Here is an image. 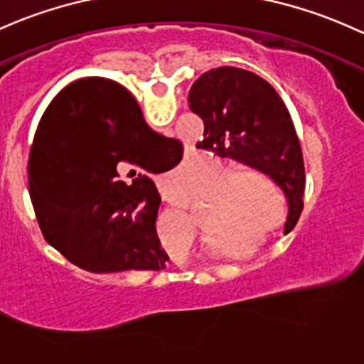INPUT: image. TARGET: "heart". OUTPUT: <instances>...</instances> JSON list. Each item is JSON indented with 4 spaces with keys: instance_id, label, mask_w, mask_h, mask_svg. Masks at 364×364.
Returning a JSON list of instances; mask_svg holds the SVG:
<instances>
[{
    "instance_id": "heart-1",
    "label": "heart",
    "mask_w": 364,
    "mask_h": 364,
    "mask_svg": "<svg viewBox=\"0 0 364 364\" xmlns=\"http://www.w3.org/2000/svg\"><path fill=\"white\" fill-rule=\"evenodd\" d=\"M196 163H183L166 175L165 187L175 196L183 198L198 175ZM264 189L272 193L271 178L253 166H237L225 171L224 181L213 191L210 208L203 215V228L208 230L213 245H229L228 237H248L269 218V201ZM225 196L222 197L221 194ZM186 224L191 225L187 215Z\"/></svg>"
}]
</instances>
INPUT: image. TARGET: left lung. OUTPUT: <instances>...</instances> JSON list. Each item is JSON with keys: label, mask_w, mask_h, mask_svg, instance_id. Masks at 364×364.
<instances>
[{"label": "left lung", "mask_w": 364, "mask_h": 364, "mask_svg": "<svg viewBox=\"0 0 364 364\" xmlns=\"http://www.w3.org/2000/svg\"><path fill=\"white\" fill-rule=\"evenodd\" d=\"M187 100L205 123L196 147L269 175L288 199L284 230H290L304 208L306 170L299 136L279 93L255 73L224 65L201 74Z\"/></svg>", "instance_id": "8db88e82"}]
</instances>
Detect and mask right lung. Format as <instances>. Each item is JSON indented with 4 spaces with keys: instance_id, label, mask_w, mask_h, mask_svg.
<instances>
[{
    "instance_id": "1",
    "label": "right lung",
    "mask_w": 364,
    "mask_h": 364,
    "mask_svg": "<svg viewBox=\"0 0 364 364\" xmlns=\"http://www.w3.org/2000/svg\"><path fill=\"white\" fill-rule=\"evenodd\" d=\"M183 147L147 127L127 88L83 77L46 107L29 154V194L53 248L90 272L159 271L168 255L149 175L181 163Z\"/></svg>"
}]
</instances>
